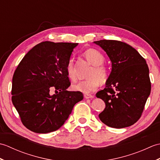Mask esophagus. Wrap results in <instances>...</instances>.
Returning a JSON list of instances; mask_svg holds the SVG:
<instances>
[{
	"label": "esophagus",
	"mask_w": 160,
	"mask_h": 160,
	"mask_svg": "<svg viewBox=\"0 0 160 160\" xmlns=\"http://www.w3.org/2000/svg\"><path fill=\"white\" fill-rule=\"evenodd\" d=\"M84 98H85L86 99H93L94 96L91 94H85L84 95Z\"/></svg>",
	"instance_id": "esophagus-1"
}]
</instances>
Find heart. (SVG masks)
Wrapping results in <instances>:
<instances>
[{"label": "heart", "instance_id": "obj_1", "mask_svg": "<svg viewBox=\"0 0 160 160\" xmlns=\"http://www.w3.org/2000/svg\"><path fill=\"white\" fill-rule=\"evenodd\" d=\"M84 56L87 60L93 65L88 74L87 80H82L73 85V89L80 91L84 93H92L99 87L100 82H104L107 80L108 71L107 67L104 65L105 58L102 53L95 49H89L84 52ZM66 71L68 77L71 80H76V74L75 71L74 61L73 58H69L66 64Z\"/></svg>", "mask_w": 160, "mask_h": 160}]
</instances>
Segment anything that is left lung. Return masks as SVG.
Listing matches in <instances>:
<instances>
[{
    "mask_svg": "<svg viewBox=\"0 0 160 160\" xmlns=\"http://www.w3.org/2000/svg\"><path fill=\"white\" fill-rule=\"evenodd\" d=\"M101 47L112 62L106 87L96 93L106 107L100 120L112 128L135 124L142 116L151 89L149 70L145 59L128 44L115 40L94 42Z\"/></svg>",
    "mask_w": 160,
    "mask_h": 160,
    "instance_id": "left-lung-1",
    "label": "left lung"
}]
</instances>
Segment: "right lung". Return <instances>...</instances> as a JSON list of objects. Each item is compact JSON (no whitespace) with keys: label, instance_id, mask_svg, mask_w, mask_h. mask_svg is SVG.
I'll return each instance as SVG.
<instances>
[{"label":"right lung","instance_id":"obj_1","mask_svg":"<svg viewBox=\"0 0 160 160\" xmlns=\"http://www.w3.org/2000/svg\"><path fill=\"white\" fill-rule=\"evenodd\" d=\"M78 43L42 42L24 56L12 78V101L22 124L37 133L55 131L83 99L71 85L66 64ZM55 89L56 94L50 91Z\"/></svg>","mask_w":160,"mask_h":160}]
</instances>
